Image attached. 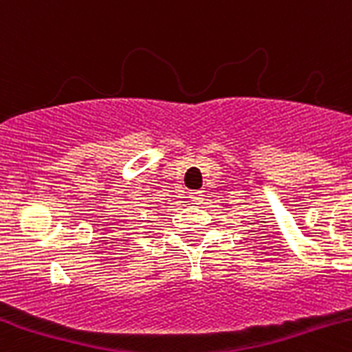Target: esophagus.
Here are the masks:
<instances>
[{"label":"esophagus","instance_id":"obj_1","mask_svg":"<svg viewBox=\"0 0 352 352\" xmlns=\"http://www.w3.org/2000/svg\"><path fill=\"white\" fill-rule=\"evenodd\" d=\"M203 192L201 190H194V192H188V199H190L192 203L199 204V203H203Z\"/></svg>","mask_w":352,"mask_h":352}]
</instances>
